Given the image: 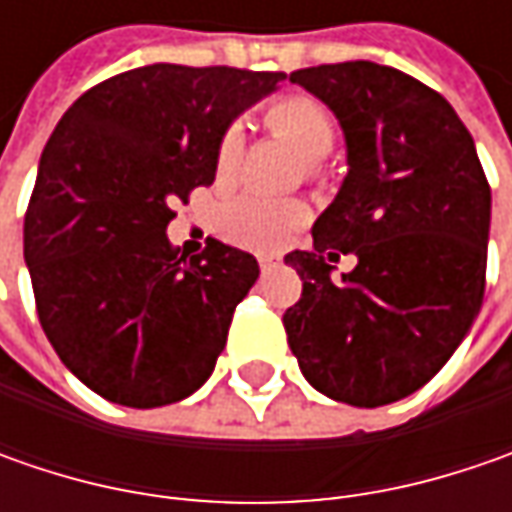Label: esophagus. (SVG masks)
I'll return each instance as SVG.
<instances>
[{
  "label": "esophagus",
  "instance_id": "1",
  "mask_svg": "<svg viewBox=\"0 0 512 512\" xmlns=\"http://www.w3.org/2000/svg\"><path fill=\"white\" fill-rule=\"evenodd\" d=\"M282 265V256H276V253H262L259 256V267H262V273H270L273 267Z\"/></svg>",
  "mask_w": 512,
  "mask_h": 512
}]
</instances>
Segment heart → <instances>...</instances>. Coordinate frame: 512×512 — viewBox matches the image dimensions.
I'll return each mask as SVG.
<instances>
[{
  "label": "heart",
  "mask_w": 512,
  "mask_h": 512,
  "mask_svg": "<svg viewBox=\"0 0 512 512\" xmlns=\"http://www.w3.org/2000/svg\"><path fill=\"white\" fill-rule=\"evenodd\" d=\"M265 125L305 156L310 173H319L322 159L330 153L333 139H336V128L327 108L307 93H287L276 102H270L265 110ZM239 159H242V133L239 128H227L219 136L216 153H213L216 173L230 176L239 165ZM305 219V205L296 199L245 193L225 207L222 233L236 245L270 250V247L285 245Z\"/></svg>",
  "instance_id": "1"
}]
</instances>
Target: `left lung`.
I'll return each mask as SVG.
<instances>
[{"label":"left lung","instance_id":"8db88e82","mask_svg":"<svg viewBox=\"0 0 512 512\" xmlns=\"http://www.w3.org/2000/svg\"><path fill=\"white\" fill-rule=\"evenodd\" d=\"M342 122L347 176L287 253L302 299L287 344L319 393L353 407L399 402L430 382L479 316L490 185L470 130L442 93L376 62L293 70ZM356 252L342 283L327 258Z\"/></svg>","mask_w":512,"mask_h":512}]
</instances>
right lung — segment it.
<instances>
[{
    "instance_id": "1",
    "label": "right lung",
    "mask_w": 512,
    "mask_h": 512,
    "mask_svg": "<svg viewBox=\"0 0 512 512\" xmlns=\"http://www.w3.org/2000/svg\"><path fill=\"white\" fill-rule=\"evenodd\" d=\"M285 76L145 65L85 90L50 133L25 262L48 342L102 399L162 407L213 373L259 262L219 239L179 256L165 230L213 185L227 125Z\"/></svg>"
}]
</instances>
